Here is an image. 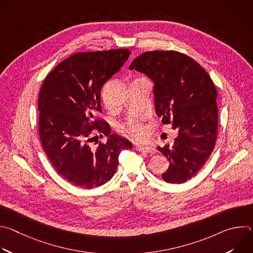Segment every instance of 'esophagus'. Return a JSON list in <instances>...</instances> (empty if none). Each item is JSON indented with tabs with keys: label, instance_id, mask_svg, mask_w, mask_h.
<instances>
[{
	"label": "esophagus",
	"instance_id": "esophagus-1",
	"mask_svg": "<svg viewBox=\"0 0 253 253\" xmlns=\"http://www.w3.org/2000/svg\"><path fill=\"white\" fill-rule=\"evenodd\" d=\"M135 150L141 151V152H146V153H154L155 148L152 145H139V144H136L134 145Z\"/></svg>",
	"mask_w": 253,
	"mask_h": 253
}]
</instances>
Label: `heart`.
<instances>
[{
  "mask_svg": "<svg viewBox=\"0 0 253 253\" xmlns=\"http://www.w3.org/2000/svg\"><path fill=\"white\" fill-rule=\"evenodd\" d=\"M139 79V78H138ZM122 132L127 135L130 136L132 138H140L143 135L144 132V128L143 125L138 121V120H130L127 121L126 123H124L121 127Z\"/></svg>",
  "mask_w": 253,
  "mask_h": 253,
  "instance_id": "1",
  "label": "heart"
}]
</instances>
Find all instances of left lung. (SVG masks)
Wrapping results in <instances>:
<instances>
[{
	"label": "left lung",
	"instance_id": "obj_1",
	"mask_svg": "<svg viewBox=\"0 0 253 253\" xmlns=\"http://www.w3.org/2000/svg\"><path fill=\"white\" fill-rule=\"evenodd\" d=\"M133 69L153 81L156 114L178 132L172 148H157L169 161L162 179L184 183L204 166L215 146L218 109L214 83L196 61L173 50L143 53L131 63Z\"/></svg>",
	"mask_w": 253,
	"mask_h": 253
}]
</instances>
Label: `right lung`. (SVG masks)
<instances>
[{
	"mask_svg": "<svg viewBox=\"0 0 253 253\" xmlns=\"http://www.w3.org/2000/svg\"><path fill=\"white\" fill-rule=\"evenodd\" d=\"M128 49L79 52L56 66L44 80L38 101L42 147L69 183L91 189L113 177L122 150L132 144L115 134L102 113L101 89L128 60ZM108 137L106 143L95 134ZM97 146L95 148L92 142Z\"/></svg>",
	"mask_w": 253,
	"mask_h": 253,
	"instance_id": "add662e5",
	"label": "right lung"
}]
</instances>
